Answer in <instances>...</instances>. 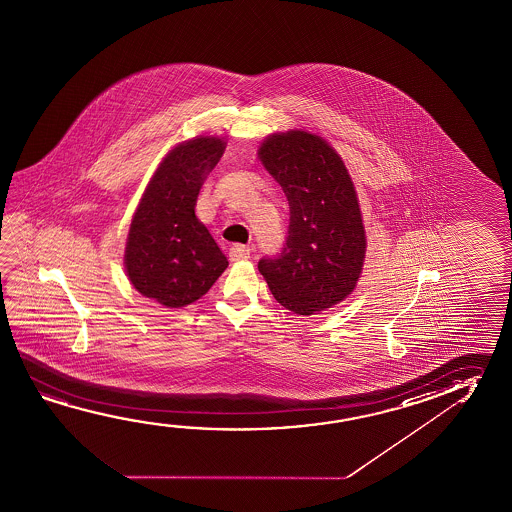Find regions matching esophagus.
Returning a JSON list of instances; mask_svg holds the SVG:
<instances>
[{"label":"esophagus","instance_id":"obj_1","mask_svg":"<svg viewBox=\"0 0 512 512\" xmlns=\"http://www.w3.org/2000/svg\"><path fill=\"white\" fill-rule=\"evenodd\" d=\"M250 257V246L244 244H234L230 248V259L232 260H246Z\"/></svg>","mask_w":512,"mask_h":512}]
</instances>
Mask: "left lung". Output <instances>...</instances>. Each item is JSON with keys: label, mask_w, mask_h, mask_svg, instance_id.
Masks as SVG:
<instances>
[{"label": "left lung", "mask_w": 512, "mask_h": 512, "mask_svg": "<svg viewBox=\"0 0 512 512\" xmlns=\"http://www.w3.org/2000/svg\"><path fill=\"white\" fill-rule=\"evenodd\" d=\"M259 157L291 210L284 248L259 260L260 275L294 314L330 309L352 293L366 253L352 178L336 150L309 132L269 135Z\"/></svg>", "instance_id": "obj_1"}]
</instances>
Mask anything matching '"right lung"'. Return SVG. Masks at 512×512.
Returning <instances> with one entry per match:
<instances>
[{
    "mask_svg": "<svg viewBox=\"0 0 512 512\" xmlns=\"http://www.w3.org/2000/svg\"><path fill=\"white\" fill-rule=\"evenodd\" d=\"M225 143L198 137L162 160L135 212L125 268L139 293L166 307H185L209 291L228 260L196 214L203 178L218 164Z\"/></svg>",
    "mask_w": 512,
    "mask_h": 512,
    "instance_id": "obj_1",
    "label": "right lung"
}]
</instances>
